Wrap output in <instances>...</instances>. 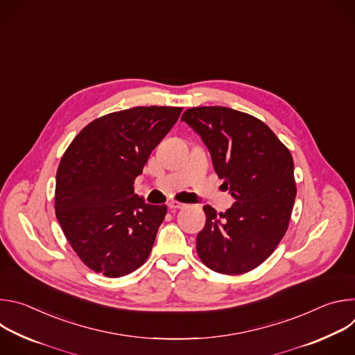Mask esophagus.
Returning <instances> with one entry per match:
<instances>
[{
  "label": "esophagus",
  "mask_w": 355,
  "mask_h": 355,
  "mask_svg": "<svg viewBox=\"0 0 355 355\" xmlns=\"http://www.w3.org/2000/svg\"><path fill=\"white\" fill-rule=\"evenodd\" d=\"M187 205L185 204H181V202H178V200H171L170 204H168V208L170 209H184Z\"/></svg>",
  "instance_id": "1"
}]
</instances>
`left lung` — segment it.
Here are the masks:
<instances>
[{
	"label": "left lung",
	"mask_w": 355,
	"mask_h": 355,
	"mask_svg": "<svg viewBox=\"0 0 355 355\" xmlns=\"http://www.w3.org/2000/svg\"><path fill=\"white\" fill-rule=\"evenodd\" d=\"M181 121L204 140L218 177L236 199L225 214L204 207L198 256L219 274L254 270L272 254L289 225L296 196L291 151L263 121L232 108H189Z\"/></svg>",
	"instance_id": "8db88e82"
}]
</instances>
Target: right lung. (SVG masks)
Returning <instances> with one entry per match:
<instances>
[{
	"instance_id": "add662e5",
	"label": "right lung",
	"mask_w": 355,
	"mask_h": 355,
	"mask_svg": "<svg viewBox=\"0 0 355 355\" xmlns=\"http://www.w3.org/2000/svg\"><path fill=\"white\" fill-rule=\"evenodd\" d=\"M181 111L153 105L104 115L64 151L56 174V218L94 272L119 278L147 260L167 207L147 204L133 182Z\"/></svg>"
}]
</instances>
